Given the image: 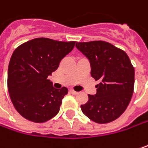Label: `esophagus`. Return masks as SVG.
Instances as JSON below:
<instances>
[{"instance_id": "1", "label": "esophagus", "mask_w": 148, "mask_h": 148, "mask_svg": "<svg viewBox=\"0 0 148 148\" xmlns=\"http://www.w3.org/2000/svg\"><path fill=\"white\" fill-rule=\"evenodd\" d=\"M69 92L71 93V94H73V95H76V94H78V92L77 91H75L74 90H69Z\"/></svg>"}]
</instances>
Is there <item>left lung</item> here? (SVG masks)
I'll return each instance as SVG.
<instances>
[{"label": "left lung", "instance_id": "obj_1", "mask_svg": "<svg viewBox=\"0 0 148 148\" xmlns=\"http://www.w3.org/2000/svg\"><path fill=\"white\" fill-rule=\"evenodd\" d=\"M75 46L90 61L92 78L100 81L97 93L88 95L81 110L96 123L112 122L125 111L132 97L134 67L125 51L108 42H77Z\"/></svg>", "mask_w": 148, "mask_h": 148}]
</instances>
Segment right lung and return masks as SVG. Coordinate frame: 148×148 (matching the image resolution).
<instances>
[{
  "mask_svg": "<svg viewBox=\"0 0 148 148\" xmlns=\"http://www.w3.org/2000/svg\"><path fill=\"white\" fill-rule=\"evenodd\" d=\"M74 45L75 41L36 38L15 49L9 62L7 88L14 108L24 119L43 123L59 112L68 89L54 88L47 78Z\"/></svg>",
  "mask_w": 148,
  "mask_h": 148,
  "instance_id": "right-lung-1",
  "label": "right lung"
}]
</instances>
